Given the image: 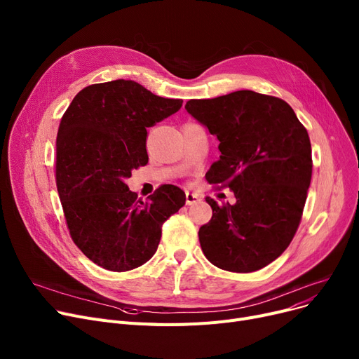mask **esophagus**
<instances>
[{
	"instance_id": "1",
	"label": "esophagus",
	"mask_w": 359,
	"mask_h": 359,
	"mask_svg": "<svg viewBox=\"0 0 359 359\" xmlns=\"http://www.w3.org/2000/svg\"><path fill=\"white\" fill-rule=\"evenodd\" d=\"M199 201H201L199 195H196L194 192H186V203L187 205H194V203H196Z\"/></svg>"
}]
</instances>
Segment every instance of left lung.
Wrapping results in <instances>:
<instances>
[{"mask_svg":"<svg viewBox=\"0 0 359 359\" xmlns=\"http://www.w3.org/2000/svg\"><path fill=\"white\" fill-rule=\"evenodd\" d=\"M184 107L219 141L206 180L236 196L234 205L206 198L212 218L199 229L203 255L229 272L265 268L290 246L303 217L313 172L307 129L287 102L252 90Z\"/></svg>","mask_w":359,"mask_h":359,"instance_id":"1","label":"left lung"}]
</instances>
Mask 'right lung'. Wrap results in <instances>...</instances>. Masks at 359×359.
I'll return each mask as SVG.
<instances>
[{
    "label": "right lung",
    "mask_w": 359,
    "mask_h": 359,
    "mask_svg": "<svg viewBox=\"0 0 359 359\" xmlns=\"http://www.w3.org/2000/svg\"><path fill=\"white\" fill-rule=\"evenodd\" d=\"M182 103L132 80H115L83 88L64 113L56 137V189L72 241L103 269L144 265L158 248L163 224L184 205L177 186L161 184L142 202L125 183L132 170L148 163L147 128Z\"/></svg>",
    "instance_id": "add662e5"
}]
</instances>
